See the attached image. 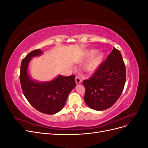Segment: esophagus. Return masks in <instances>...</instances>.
Listing matches in <instances>:
<instances>
[{
    "instance_id": "34e87169",
    "label": "esophagus",
    "mask_w": 148,
    "mask_h": 148,
    "mask_svg": "<svg viewBox=\"0 0 148 148\" xmlns=\"http://www.w3.org/2000/svg\"><path fill=\"white\" fill-rule=\"evenodd\" d=\"M82 79H81V78H80L79 76H77V77H76V78H75V82H76V83H77V84H79V83H80L82 82Z\"/></svg>"
}]
</instances>
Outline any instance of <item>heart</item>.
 <instances>
[{
    "label": "heart",
    "mask_w": 148,
    "mask_h": 148,
    "mask_svg": "<svg viewBox=\"0 0 148 148\" xmlns=\"http://www.w3.org/2000/svg\"><path fill=\"white\" fill-rule=\"evenodd\" d=\"M96 52V51L95 50L89 51L86 53V56L88 57H91L92 56L95 54ZM102 58H103V56L101 53L97 54L96 57H94L92 60H91L88 62V64L86 66V69L89 71H95L97 68L98 66H99L101 63V62L102 60Z\"/></svg>",
    "instance_id": "b5f03b06"
}]
</instances>
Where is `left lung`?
Listing matches in <instances>:
<instances>
[{
    "instance_id": "obj_1",
    "label": "left lung",
    "mask_w": 148,
    "mask_h": 148,
    "mask_svg": "<svg viewBox=\"0 0 148 148\" xmlns=\"http://www.w3.org/2000/svg\"><path fill=\"white\" fill-rule=\"evenodd\" d=\"M126 82V69L119 50L112 51L88 79L83 80L84 100L90 108H110L122 95Z\"/></svg>"
}]
</instances>
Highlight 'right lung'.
Returning a JSON list of instances; mask_svg holds the SVG:
<instances>
[{
    "instance_id": "right-lung-1",
    "label": "right lung",
    "mask_w": 148,
    "mask_h": 148,
    "mask_svg": "<svg viewBox=\"0 0 148 148\" xmlns=\"http://www.w3.org/2000/svg\"><path fill=\"white\" fill-rule=\"evenodd\" d=\"M42 53L40 49H36L22 60L20 81L22 91L29 104L42 113L52 115L63 108L70 91L76 86L75 76L60 75L47 83H39L31 79L27 71L29 62L31 58Z\"/></svg>"
}]
</instances>
